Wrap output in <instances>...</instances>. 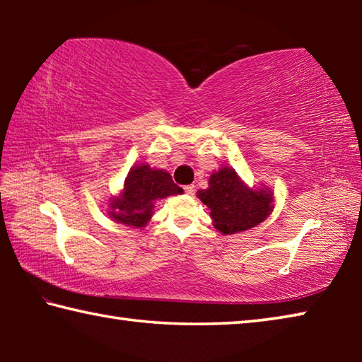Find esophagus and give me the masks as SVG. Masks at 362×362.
Segmentation results:
<instances>
[{"label": "esophagus", "instance_id": "1", "mask_svg": "<svg viewBox=\"0 0 362 362\" xmlns=\"http://www.w3.org/2000/svg\"><path fill=\"white\" fill-rule=\"evenodd\" d=\"M183 192H185L187 194H193L194 187L193 185H185V187H183Z\"/></svg>", "mask_w": 362, "mask_h": 362}]
</instances>
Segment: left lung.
I'll list each match as a JSON object with an SVG mask.
<instances>
[{
    "label": "left lung",
    "instance_id": "1",
    "mask_svg": "<svg viewBox=\"0 0 362 362\" xmlns=\"http://www.w3.org/2000/svg\"><path fill=\"white\" fill-rule=\"evenodd\" d=\"M198 198L209 207L214 226L223 235L254 228L267 218L273 207L272 192L249 189L230 168L214 173L209 188L199 189Z\"/></svg>",
    "mask_w": 362,
    "mask_h": 362
}]
</instances>
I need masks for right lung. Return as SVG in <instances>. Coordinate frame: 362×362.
Here are the masks:
<instances>
[{"label":"right lung","instance_id":"obj_1","mask_svg":"<svg viewBox=\"0 0 362 362\" xmlns=\"http://www.w3.org/2000/svg\"><path fill=\"white\" fill-rule=\"evenodd\" d=\"M166 170L151 169L146 164L134 168L124 182V192L110 204V217L126 226L142 228L151 218L153 203L169 194L182 193Z\"/></svg>","mask_w":362,"mask_h":362}]
</instances>
